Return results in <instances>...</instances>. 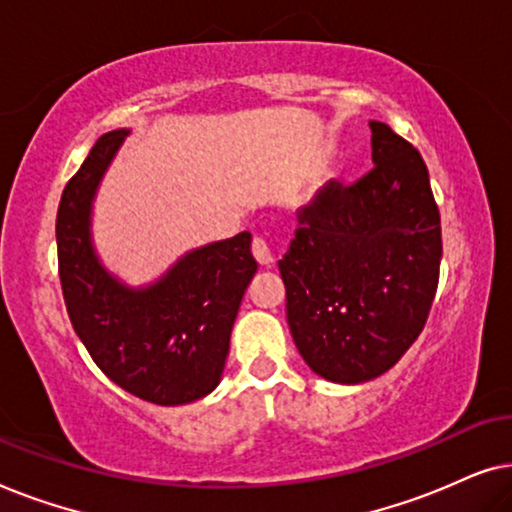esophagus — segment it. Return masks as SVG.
Segmentation results:
<instances>
[{"label":"esophagus","instance_id":"1","mask_svg":"<svg viewBox=\"0 0 512 512\" xmlns=\"http://www.w3.org/2000/svg\"><path fill=\"white\" fill-rule=\"evenodd\" d=\"M251 254L261 265H270L275 258H272V251L268 247V242L263 240V237H254V242H251Z\"/></svg>","mask_w":512,"mask_h":512}]
</instances>
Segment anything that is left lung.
<instances>
[{"label":"left lung","mask_w":512,"mask_h":512,"mask_svg":"<svg viewBox=\"0 0 512 512\" xmlns=\"http://www.w3.org/2000/svg\"><path fill=\"white\" fill-rule=\"evenodd\" d=\"M370 132L373 170L319 188L279 261L293 342L314 373L340 384L373 380L408 352L443 258L424 158L389 125L370 121Z\"/></svg>","instance_id":"8db88e82"}]
</instances>
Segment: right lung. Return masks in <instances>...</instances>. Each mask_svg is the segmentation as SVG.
<instances>
[{"instance_id": "1", "label": "right lung", "mask_w": 512, "mask_h": 512, "mask_svg": "<svg viewBox=\"0 0 512 512\" xmlns=\"http://www.w3.org/2000/svg\"><path fill=\"white\" fill-rule=\"evenodd\" d=\"M128 130L97 139L62 191L55 237L67 314L97 368L144 401L184 405L207 396L226 366L230 331L258 263L251 233L181 258L149 289H125L90 247V200Z\"/></svg>"}]
</instances>
